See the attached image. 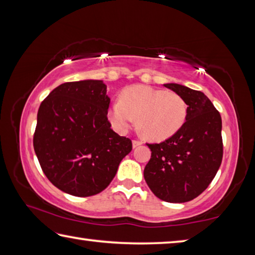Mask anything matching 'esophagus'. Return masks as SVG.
<instances>
[{"label":"esophagus","instance_id":"esophagus-1","mask_svg":"<svg viewBox=\"0 0 255 255\" xmlns=\"http://www.w3.org/2000/svg\"><path fill=\"white\" fill-rule=\"evenodd\" d=\"M141 144H143V141H141V140H138V139H133V140H132V147H133V148L138 147V146L141 145Z\"/></svg>","mask_w":255,"mask_h":255}]
</instances>
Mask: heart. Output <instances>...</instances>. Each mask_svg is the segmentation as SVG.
Masks as SVG:
<instances>
[{"label": "heart", "instance_id": "b5f03b06", "mask_svg": "<svg viewBox=\"0 0 255 255\" xmlns=\"http://www.w3.org/2000/svg\"><path fill=\"white\" fill-rule=\"evenodd\" d=\"M187 103L180 94L147 85H132L109 108L108 117L119 132H126L135 122L141 135L149 140L166 139L183 126Z\"/></svg>", "mask_w": 255, "mask_h": 255}]
</instances>
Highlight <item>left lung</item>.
I'll return each instance as SVG.
<instances>
[{"label": "left lung", "mask_w": 255, "mask_h": 255, "mask_svg": "<svg viewBox=\"0 0 255 255\" xmlns=\"http://www.w3.org/2000/svg\"><path fill=\"white\" fill-rule=\"evenodd\" d=\"M187 103V119L173 136L147 144L152 156L144 178L152 192L167 202H187L208 188L222 164V117L204 93L184 85L164 84Z\"/></svg>", "instance_id": "8db88e82"}]
</instances>
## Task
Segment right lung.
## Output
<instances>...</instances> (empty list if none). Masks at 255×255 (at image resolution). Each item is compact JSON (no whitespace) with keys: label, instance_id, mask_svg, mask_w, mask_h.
<instances>
[{"label":"right lung","instance_id":"add662e5","mask_svg":"<svg viewBox=\"0 0 255 255\" xmlns=\"http://www.w3.org/2000/svg\"><path fill=\"white\" fill-rule=\"evenodd\" d=\"M109 105L107 86L99 80L63 83L41 102L34 152L47 179L68 195L103 191L132 149L129 138L110 128Z\"/></svg>","mask_w":255,"mask_h":255}]
</instances>
